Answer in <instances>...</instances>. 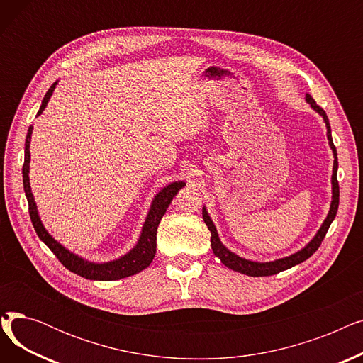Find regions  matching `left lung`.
Masks as SVG:
<instances>
[{
	"instance_id": "8db88e82",
	"label": "left lung",
	"mask_w": 363,
	"mask_h": 363,
	"mask_svg": "<svg viewBox=\"0 0 363 363\" xmlns=\"http://www.w3.org/2000/svg\"><path fill=\"white\" fill-rule=\"evenodd\" d=\"M306 103L311 106V108H313L319 116H322L323 122H325V126H327V138H328V144L333 150V156H334V164H333V177H331V204H330V211H328V215L325 218V220L322 222L320 228L318 230V233L315 234V237L303 247V249H300L298 252L290 255V256H285V257H281V259H275V260H271V262H256V260H250V259H245V257H241L238 255H235L234 252H231L228 247H225L219 238V234L216 231V226L213 223V220L211 219V216H208L207 213V208L206 206H203V220L204 223L207 225L208 231H211L212 237H211V244H212V250L215 253L216 257L220 259V262L226 266V268H230L233 271H237L240 274H244V275H249V277H269V275H275L278 272H282V271H287L290 268H293V266L308 260L318 249L319 245L323 240V237H325L328 228L331 225V222L334 220L335 215H337V211H338V197H340V189H338V182H337V169H338V160H337V150L334 147V143H333V137H331V126H330V121L327 118V113L323 111V108H320L315 100L311 97L309 94H306Z\"/></svg>"
}]
</instances>
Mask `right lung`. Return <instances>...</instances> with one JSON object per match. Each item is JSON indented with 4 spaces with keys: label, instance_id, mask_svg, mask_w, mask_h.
Returning <instances> with one entry per match:
<instances>
[{
    "label": "right lung",
    "instance_id": "1",
    "mask_svg": "<svg viewBox=\"0 0 363 363\" xmlns=\"http://www.w3.org/2000/svg\"><path fill=\"white\" fill-rule=\"evenodd\" d=\"M59 84V81H55L51 88L47 91L45 97L43 100V104L38 110L36 116L43 114V111L45 110L51 95ZM32 129L33 126H29L28 129V135H26V143H25V163H23V188H25V194L29 203V215H30V220L32 225L35 228V231L45 244L48 249L57 256L62 262V264L65 268H67L70 272L79 275L82 278L86 279H92V281H114V279H122V278H128L130 275H135L141 271H144L145 268H148L150 263L155 259L156 255V241H157V228L159 223L163 218V215L166 213V208L169 207L170 201L174 200V197L177 196V193L182 186H185V182L182 181H177L172 182L169 185H166L164 188H162L160 191L155 196L150 206V211L147 213V218L144 220V225L141 228V234L140 238L137 241V244L132 247V249L125 253L123 256L110 260V262H91L86 260L84 257H81L79 255H76L73 252H70L69 249L63 244H60L57 241L47 230L45 226L40 218V213H38V207L35 203V197L32 194L30 189V182H29V164H30V138H32Z\"/></svg>",
    "mask_w": 363,
    "mask_h": 363
}]
</instances>
